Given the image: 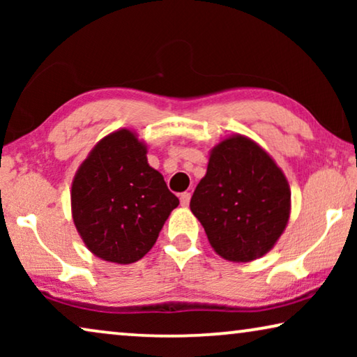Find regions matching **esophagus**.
<instances>
[{
    "mask_svg": "<svg viewBox=\"0 0 357 357\" xmlns=\"http://www.w3.org/2000/svg\"><path fill=\"white\" fill-rule=\"evenodd\" d=\"M190 198H192V193H188V192L182 193L180 195V204H182V206H188Z\"/></svg>",
    "mask_w": 357,
    "mask_h": 357,
    "instance_id": "esophagus-1",
    "label": "esophagus"
}]
</instances>
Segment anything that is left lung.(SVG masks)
Wrapping results in <instances>:
<instances>
[{"label":"left lung","instance_id":"left-lung-1","mask_svg":"<svg viewBox=\"0 0 357 357\" xmlns=\"http://www.w3.org/2000/svg\"><path fill=\"white\" fill-rule=\"evenodd\" d=\"M190 209L224 260L245 263L271 250L291 214L286 175L260 144L232 135L209 153Z\"/></svg>","mask_w":357,"mask_h":357}]
</instances>
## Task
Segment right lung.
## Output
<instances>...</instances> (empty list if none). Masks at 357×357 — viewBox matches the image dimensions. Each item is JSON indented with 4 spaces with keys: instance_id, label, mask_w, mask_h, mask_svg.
Returning a JSON list of instances; mask_svg holds the SVG:
<instances>
[{
    "instance_id": "right-lung-1",
    "label": "right lung",
    "mask_w": 357,
    "mask_h": 357,
    "mask_svg": "<svg viewBox=\"0 0 357 357\" xmlns=\"http://www.w3.org/2000/svg\"><path fill=\"white\" fill-rule=\"evenodd\" d=\"M146 154L135 131L116 130L92 148L73 178V221L86 247L105 261L141 260L178 206Z\"/></svg>"
}]
</instances>
